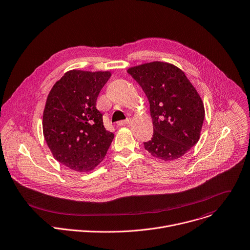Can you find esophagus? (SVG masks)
<instances>
[{"label":"esophagus","instance_id":"obj_1","mask_svg":"<svg viewBox=\"0 0 250 250\" xmlns=\"http://www.w3.org/2000/svg\"><path fill=\"white\" fill-rule=\"evenodd\" d=\"M129 123H130V119H126V120L118 122V125H128Z\"/></svg>","mask_w":250,"mask_h":250}]
</instances>
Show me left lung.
Segmentation results:
<instances>
[{"mask_svg": "<svg viewBox=\"0 0 250 250\" xmlns=\"http://www.w3.org/2000/svg\"><path fill=\"white\" fill-rule=\"evenodd\" d=\"M150 104L153 137L144 148L154 157L173 161L199 140L204 106L185 72L174 64L152 62L127 69Z\"/></svg>", "mask_w": 250, "mask_h": 250, "instance_id": "1", "label": "left lung"}]
</instances>
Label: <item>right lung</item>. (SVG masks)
Instances as JSON below:
<instances>
[{
    "label": "right lung",
    "instance_id": "1",
    "mask_svg": "<svg viewBox=\"0 0 250 250\" xmlns=\"http://www.w3.org/2000/svg\"><path fill=\"white\" fill-rule=\"evenodd\" d=\"M111 72L72 69L55 83L43 114L45 140L57 161L77 172L104 159L114 133L104 127L97 97Z\"/></svg>",
    "mask_w": 250,
    "mask_h": 250
}]
</instances>
